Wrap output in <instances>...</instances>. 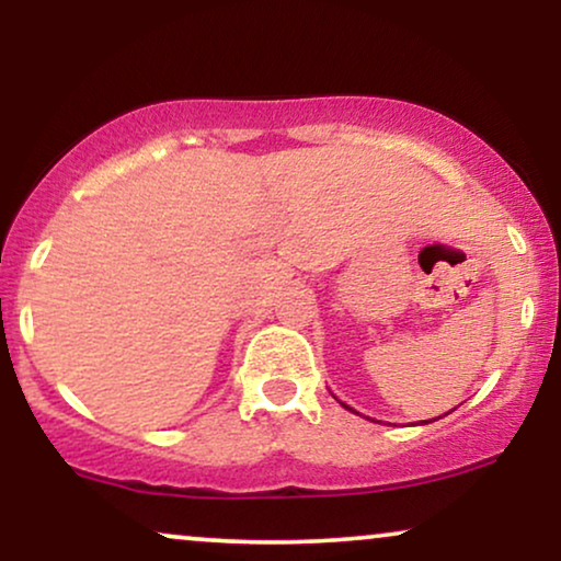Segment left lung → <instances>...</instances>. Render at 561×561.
I'll return each instance as SVG.
<instances>
[{
    "label": "left lung",
    "instance_id": "8db88e82",
    "mask_svg": "<svg viewBox=\"0 0 561 561\" xmlns=\"http://www.w3.org/2000/svg\"><path fill=\"white\" fill-rule=\"evenodd\" d=\"M341 405H343V402H341ZM346 408H348V405H346ZM348 410H351V408H348ZM425 423H428V421H425Z\"/></svg>",
    "mask_w": 561,
    "mask_h": 561
}]
</instances>
